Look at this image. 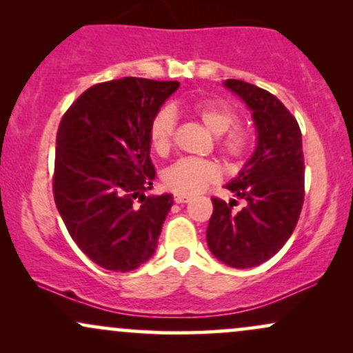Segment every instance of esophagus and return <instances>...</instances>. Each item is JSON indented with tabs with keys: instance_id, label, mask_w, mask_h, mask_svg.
<instances>
[{
	"instance_id": "obj_1",
	"label": "esophagus",
	"mask_w": 353,
	"mask_h": 353,
	"mask_svg": "<svg viewBox=\"0 0 353 353\" xmlns=\"http://www.w3.org/2000/svg\"><path fill=\"white\" fill-rule=\"evenodd\" d=\"M190 197L188 194H174V201L177 202V204H184V202H188Z\"/></svg>"
}]
</instances>
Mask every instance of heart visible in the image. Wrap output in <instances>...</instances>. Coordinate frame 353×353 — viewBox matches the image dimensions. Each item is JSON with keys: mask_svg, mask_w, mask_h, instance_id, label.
I'll return each instance as SVG.
<instances>
[{"mask_svg": "<svg viewBox=\"0 0 353 353\" xmlns=\"http://www.w3.org/2000/svg\"><path fill=\"white\" fill-rule=\"evenodd\" d=\"M190 114L201 121V124L221 136L217 139V151L229 165H239L247 159L254 144V136L249 129L239 124V114L224 103L212 99L196 101L189 106ZM176 132V121L171 109H161L149 124V144L152 151L159 156H165L171 151ZM219 179L217 165L210 161L184 159L176 161L164 171L163 181L169 190L177 194L199 192L205 185Z\"/></svg>", "mask_w": 353, "mask_h": 353, "instance_id": "1", "label": "heart"}]
</instances>
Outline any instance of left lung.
<instances>
[{
  "mask_svg": "<svg viewBox=\"0 0 353 353\" xmlns=\"http://www.w3.org/2000/svg\"><path fill=\"white\" fill-rule=\"evenodd\" d=\"M225 86L241 96L252 111L257 148L228 189L245 208L234 212L237 201L212 197L208 245L219 261L249 269L269 261L292 236L301 216L303 196L302 132L297 119L265 89L239 79Z\"/></svg>",
  "mask_w": 353,
  "mask_h": 353,
  "instance_id": "obj_1",
  "label": "left lung"
}]
</instances>
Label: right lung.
Here are the masks:
<instances>
[{"label": "right lung", "instance_id": "right-lung-1", "mask_svg": "<svg viewBox=\"0 0 353 353\" xmlns=\"http://www.w3.org/2000/svg\"><path fill=\"white\" fill-rule=\"evenodd\" d=\"M177 81L121 78L91 86L61 119L52 194L72 241L94 264L129 272L157 247L172 196H145L156 169L149 124Z\"/></svg>", "mask_w": 353, "mask_h": 353}]
</instances>
